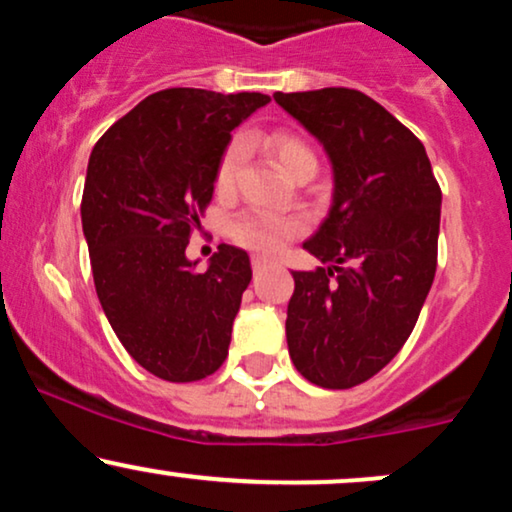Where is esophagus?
<instances>
[{"label": "esophagus", "mask_w": 512, "mask_h": 512, "mask_svg": "<svg viewBox=\"0 0 512 512\" xmlns=\"http://www.w3.org/2000/svg\"><path fill=\"white\" fill-rule=\"evenodd\" d=\"M269 264H272V260H267V257H262V255L252 257V269H255V272H264Z\"/></svg>", "instance_id": "esophagus-1"}]
</instances>
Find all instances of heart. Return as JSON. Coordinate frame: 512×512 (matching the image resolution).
Masks as SVG:
<instances>
[{
    "label": "heart",
    "mask_w": 512,
    "mask_h": 512,
    "mask_svg": "<svg viewBox=\"0 0 512 512\" xmlns=\"http://www.w3.org/2000/svg\"><path fill=\"white\" fill-rule=\"evenodd\" d=\"M267 146L286 173H293L305 161H315V154L310 151V146L303 144L301 139L289 137V134H272ZM243 156L245 144L240 139L223 151L219 170H216V185H219V190H228L233 185L240 163H243ZM301 231L303 219H298V216L269 214V211H245L231 226L233 238L240 245H248V248L262 252H276L279 248H284L286 240L298 236Z\"/></svg>",
    "instance_id": "obj_1"
}]
</instances>
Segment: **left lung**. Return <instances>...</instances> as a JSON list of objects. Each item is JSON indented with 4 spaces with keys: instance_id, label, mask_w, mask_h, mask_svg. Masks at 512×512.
<instances>
[{
    "instance_id": "1",
    "label": "left lung",
    "mask_w": 512,
    "mask_h": 512,
    "mask_svg": "<svg viewBox=\"0 0 512 512\" xmlns=\"http://www.w3.org/2000/svg\"><path fill=\"white\" fill-rule=\"evenodd\" d=\"M322 144L332 207L303 248L325 267L291 272L286 310L293 366L310 383H366L402 349L431 291L440 187L424 144L354 88L274 93Z\"/></svg>"
}]
</instances>
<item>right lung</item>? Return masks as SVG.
<instances>
[{
	"label": "right lung",
	"mask_w": 512,
	"mask_h": 512,
	"mask_svg": "<svg viewBox=\"0 0 512 512\" xmlns=\"http://www.w3.org/2000/svg\"><path fill=\"white\" fill-rule=\"evenodd\" d=\"M267 103L264 93L166 88L117 120L88 158L81 226L98 301L156 378L192 383L226 361L250 257L223 243L199 272L185 248L231 132Z\"/></svg>",
	"instance_id": "add662e5"
}]
</instances>
